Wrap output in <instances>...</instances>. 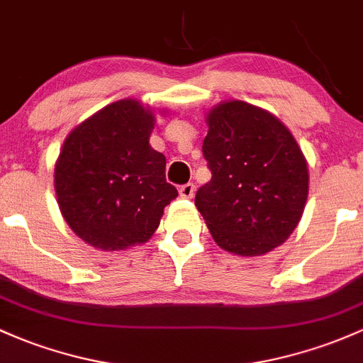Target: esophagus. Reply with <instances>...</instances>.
<instances>
[{"instance_id": "34e87169", "label": "esophagus", "mask_w": 363, "mask_h": 363, "mask_svg": "<svg viewBox=\"0 0 363 363\" xmlns=\"http://www.w3.org/2000/svg\"><path fill=\"white\" fill-rule=\"evenodd\" d=\"M194 192H196V185L194 183H185V185L180 186V196L183 199H192Z\"/></svg>"}]
</instances>
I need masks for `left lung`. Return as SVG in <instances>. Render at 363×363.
Listing matches in <instances>:
<instances>
[{
	"mask_svg": "<svg viewBox=\"0 0 363 363\" xmlns=\"http://www.w3.org/2000/svg\"><path fill=\"white\" fill-rule=\"evenodd\" d=\"M202 154L213 177L196 206L214 242L239 256H261L298 227L308 199V162L289 128L272 112L225 100L206 114Z\"/></svg>",
	"mask_w": 363,
	"mask_h": 363,
	"instance_id": "8db88e82",
	"label": "left lung"
}]
</instances>
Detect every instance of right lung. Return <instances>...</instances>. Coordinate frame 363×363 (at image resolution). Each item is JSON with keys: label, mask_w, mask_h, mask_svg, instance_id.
<instances>
[{"label": "right lung", "mask_w": 363, "mask_h": 363, "mask_svg": "<svg viewBox=\"0 0 363 363\" xmlns=\"http://www.w3.org/2000/svg\"><path fill=\"white\" fill-rule=\"evenodd\" d=\"M154 126L152 107L123 99L64 140L53 174L58 208L72 232L95 249L124 251L147 242L178 196L166 182V157L149 143Z\"/></svg>", "instance_id": "right-lung-1"}]
</instances>
